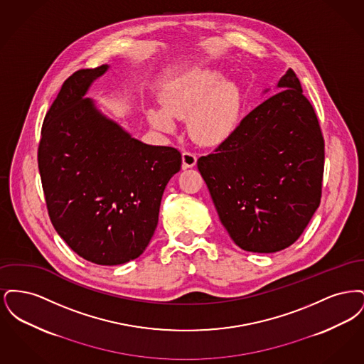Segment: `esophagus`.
<instances>
[{
  "label": "esophagus",
  "instance_id": "obj_1",
  "mask_svg": "<svg viewBox=\"0 0 364 364\" xmlns=\"http://www.w3.org/2000/svg\"><path fill=\"white\" fill-rule=\"evenodd\" d=\"M196 154L191 153V151H184L183 153V169H188L193 168L196 165Z\"/></svg>",
  "mask_w": 364,
  "mask_h": 364
}]
</instances>
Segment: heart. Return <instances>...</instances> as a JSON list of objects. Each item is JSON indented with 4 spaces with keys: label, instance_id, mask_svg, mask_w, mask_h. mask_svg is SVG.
I'll list each match as a JSON object with an SVG mask.
<instances>
[{
    "label": "heart",
    "instance_id": "obj_1",
    "mask_svg": "<svg viewBox=\"0 0 364 364\" xmlns=\"http://www.w3.org/2000/svg\"><path fill=\"white\" fill-rule=\"evenodd\" d=\"M161 109H149L147 117L161 131L174 129L173 119L187 117L191 136L203 144L224 141L237 127L242 110L239 86L221 79L218 70L195 68L166 87Z\"/></svg>",
    "mask_w": 364,
    "mask_h": 364
}]
</instances>
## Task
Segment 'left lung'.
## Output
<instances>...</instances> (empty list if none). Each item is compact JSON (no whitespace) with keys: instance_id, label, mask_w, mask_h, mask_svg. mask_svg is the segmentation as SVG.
<instances>
[{"instance_id":"obj_1","label":"left lung","mask_w":364,"mask_h":364,"mask_svg":"<svg viewBox=\"0 0 364 364\" xmlns=\"http://www.w3.org/2000/svg\"><path fill=\"white\" fill-rule=\"evenodd\" d=\"M277 87L214 153L198 159L223 225L250 252L294 244L321 203L325 140L315 110L294 70Z\"/></svg>"}]
</instances>
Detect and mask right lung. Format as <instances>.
I'll use <instances>...</instances> for the list:
<instances>
[{
  "label": "right lung",
  "mask_w": 364,
  "mask_h": 364,
  "mask_svg": "<svg viewBox=\"0 0 364 364\" xmlns=\"http://www.w3.org/2000/svg\"><path fill=\"white\" fill-rule=\"evenodd\" d=\"M107 68L76 70L64 82L43 120L38 168L61 239L88 262L114 266L149 245L181 154L132 138L85 98Z\"/></svg>",
  "instance_id": "obj_1"
}]
</instances>
